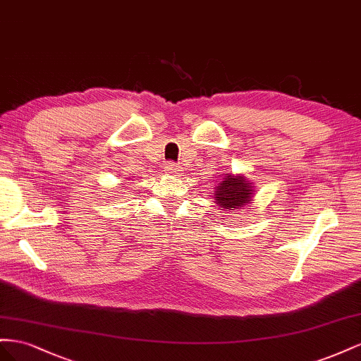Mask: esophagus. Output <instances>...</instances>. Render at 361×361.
Here are the masks:
<instances>
[{
    "mask_svg": "<svg viewBox=\"0 0 361 361\" xmlns=\"http://www.w3.org/2000/svg\"><path fill=\"white\" fill-rule=\"evenodd\" d=\"M164 169H166L169 173H175V175L181 172V166H180V164H175L173 161H168L166 166H164Z\"/></svg>",
    "mask_w": 361,
    "mask_h": 361,
    "instance_id": "esophagus-1",
    "label": "esophagus"
}]
</instances>
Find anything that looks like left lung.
<instances>
[{"instance_id": "1", "label": "left lung", "mask_w": 361, "mask_h": 361, "mask_svg": "<svg viewBox=\"0 0 361 361\" xmlns=\"http://www.w3.org/2000/svg\"><path fill=\"white\" fill-rule=\"evenodd\" d=\"M252 195L254 190L250 181H246L240 175L234 177L231 173H226L225 178H222V181L216 186L214 198L219 210L230 212L245 207L246 204L252 201Z\"/></svg>"}]
</instances>
